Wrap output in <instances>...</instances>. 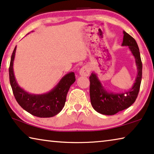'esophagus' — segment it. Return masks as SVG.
<instances>
[{
	"mask_svg": "<svg viewBox=\"0 0 154 154\" xmlns=\"http://www.w3.org/2000/svg\"><path fill=\"white\" fill-rule=\"evenodd\" d=\"M91 72V68L88 66H84L81 69L79 70V73L81 76H88Z\"/></svg>",
	"mask_w": 154,
	"mask_h": 154,
	"instance_id": "34e87169",
	"label": "esophagus"
}]
</instances>
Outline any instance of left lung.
I'll return each mask as SVG.
<instances>
[{
	"label": "left lung",
	"instance_id": "obj_1",
	"mask_svg": "<svg viewBox=\"0 0 154 154\" xmlns=\"http://www.w3.org/2000/svg\"><path fill=\"white\" fill-rule=\"evenodd\" d=\"M122 46H128L134 55L137 66V74L133 86L122 93L108 92L98 79L97 74L92 72L90 79V97L92 106L101 114L112 116L127 109L134 104L138 95L140 87L143 63L139 48L136 40L125 31L123 32Z\"/></svg>",
	"mask_w": 154,
	"mask_h": 154
}]
</instances>
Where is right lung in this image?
Instances as JSON below:
<instances>
[{
  "instance_id": "obj_1",
  "label": "right lung",
  "mask_w": 154,
  "mask_h": 154,
  "mask_svg": "<svg viewBox=\"0 0 154 154\" xmlns=\"http://www.w3.org/2000/svg\"><path fill=\"white\" fill-rule=\"evenodd\" d=\"M16 50L17 46L11 54L9 68L10 85L16 100L23 109L32 116L39 118H51L56 116L65 105L68 90L75 82V73L70 72L66 74L57 86L47 93L41 95L29 93L20 88L14 76L13 65Z\"/></svg>"
}]
</instances>
